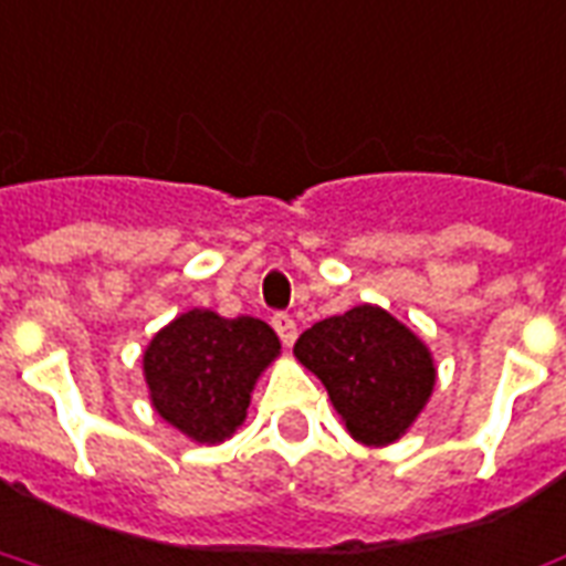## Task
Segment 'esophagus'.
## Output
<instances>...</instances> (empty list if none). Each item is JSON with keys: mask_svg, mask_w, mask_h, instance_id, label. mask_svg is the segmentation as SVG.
<instances>
[{"mask_svg": "<svg viewBox=\"0 0 566 566\" xmlns=\"http://www.w3.org/2000/svg\"><path fill=\"white\" fill-rule=\"evenodd\" d=\"M272 326H275V333L282 338L284 347H291L296 342V324L291 315H275L272 317Z\"/></svg>", "mask_w": 566, "mask_h": 566, "instance_id": "esophagus-1", "label": "esophagus"}]
</instances>
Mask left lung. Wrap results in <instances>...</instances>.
<instances>
[{"mask_svg":"<svg viewBox=\"0 0 566 566\" xmlns=\"http://www.w3.org/2000/svg\"><path fill=\"white\" fill-rule=\"evenodd\" d=\"M294 357L324 384L347 434L366 447L399 441L438 380L426 342L371 303L317 321L296 338Z\"/></svg>","mask_w":566,"mask_h":566,"instance_id":"left-lung-1","label":"left lung"}]
</instances>
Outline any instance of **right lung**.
Instances as JSON below:
<instances>
[{"label":"right lung","instance_id":"obj_1","mask_svg":"<svg viewBox=\"0 0 566 566\" xmlns=\"http://www.w3.org/2000/svg\"><path fill=\"white\" fill-rule=\"evenodd\" d=\"M282 342L258 317L188 308L144 350L155 413L195 443H221L245 422L251 392L279 359Z\"/></svg>","mask_w":566,"mask_h":566}]
</instances>
